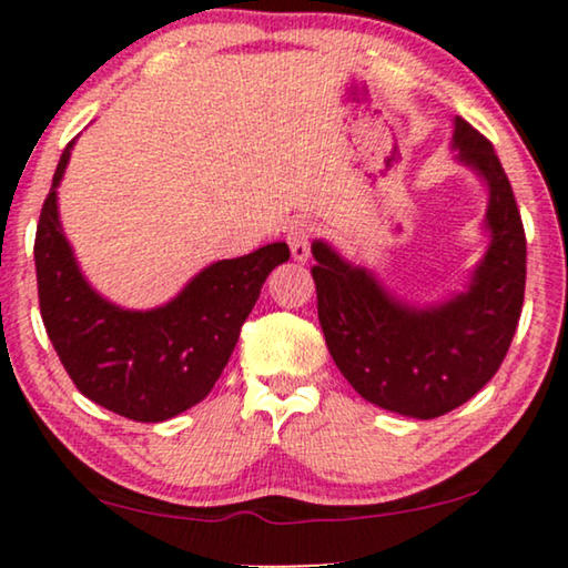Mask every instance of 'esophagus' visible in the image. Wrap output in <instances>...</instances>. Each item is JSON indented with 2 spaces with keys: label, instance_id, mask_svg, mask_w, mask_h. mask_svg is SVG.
<instances>
[{
  "label": "esophagus",
  "instance_id": "34e87169",
  "mask_svg": "<svg viewBox=\"0 0 568 568\" xmlns=\"http://www.w3.org/2000/svg\"><path fill=\"white\" fill-rule=\"evenodd\" d=\"M310 222L294 220L290 227H286V243L292 247V258L297 263H305L310 258Z\"/></svg>",
  "mask_w": 568,
  "mask_h": 568
}]
</instances>
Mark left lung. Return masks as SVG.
<instances>
[{"label":"left lung","mask_w":568,"mask_h":568,"mask_svg":"<svg viewBox=\"0 0 568 568\" xmlns=\"http://www.w3.org/2000/svg\"><path fill=\"white\" fill-rule=\"evenodd\" d=\"M455 162L486 185V253L463 292L414 305L325 240L313 243L317 317L348 385L375 406L437 418L470 400L501 367L525 300L527 243L509 178L491 142L453 121Z\"/></svg>","instance_id":"8db88e82"}]
</instances>
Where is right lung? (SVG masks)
I'll use <instances>...</instances> for the list:
<instances>
[{
    "instance_id": "obj_1",
    "label": "right lung",
    "mask_w": 568,
    "mask_h": 568,
    "mask_svg": "<svg viewBox=\"0 0 568 568\" xmlns=\"http://www.w3.org/2000/svg\"><path fill=\"white\" fill-rule=\"evenodd\" d=\"M72 146L61 152L36 230L45 333L84 398L134 422H168L212 393L263 282L290 261V245L209 263L165 305H115L92 290L61 230L59 185Z\"/></svg>"
}]
</instances>
